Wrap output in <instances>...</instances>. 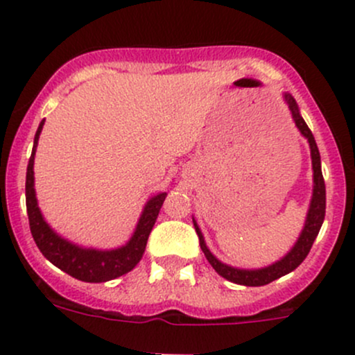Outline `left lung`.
Wrapping results in <instances>:
<instances>
[{"mask_svg": "<svg viewBox=\"0 0 355 355\" xmlns=\"http://www.w3.org/2000/svg\"><path fill=\"white\" fill-rule=\"evenodd\" d=\"M287 105H289L291 114H293L294 122H296L297 129L303 136L308 139L309 143V149H311V165H313V197H311V204H309V211H308V218H306L304 227L301 231L300 238H297L296 245L291 248V252L287 253L286 257H282L279 262L272 263V266L263 267V268H253V270H248V268H236L226 266V263L219 262L206 246V241H204L202 233H200L199 226L197 223L193 221V226H196L197 236H199V243L200 248H202L204 255L209 260L212 268L218 272L221 277L227 279V281L234 282V284H241V286H266L268 282L275 281V279L282 277V275L289 274L293 272L297 266H301V262L306 259V255L311 250L313 241L315 238L318 236L320 227L323 225V219H325V207H327V192H325V180H323L322 175V162H320V151L318 146H316V141L313 137L311 130H309L306 122L301 117L300 109H297V103L289 93L284 95Z\"/></svg>", "mask_w": 355, "mask_h": 355, "instance_id": "8db88e82", "label": "left lung"}]
</instances>
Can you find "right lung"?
<instances>
[{"mask_svg":"<svg viewBox=\"0 0 355 355\" xmlns=\"http://www.w3.org/2000/svg\"><path fill=\"white\" fill-rule=\"evenodd\" d=\"M42 125L44 121L40 122L39 129L35 132L32 156H30L27 166V182H25L28 225L30 231H32L33 241H35L42 255L51 263H54L55 267H59L66 274H69L71 277L78 279V281L107 282L128 274L143 259L149 233H151L153 226H155L166 193L162 192L148 200L132 238L121 248L95 250L81 248V246L73 245L71 241L64 240V238H61L51 230L49 225L44 221L39 206H37L35 189H33V159H35V149L37 143H39L40 132H42Z\"/></svg>","mask_w":355,"mask_h":355,"instance_id":"add662e5","label":"right lung"}]
</instances>
